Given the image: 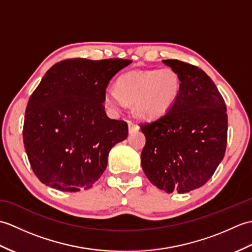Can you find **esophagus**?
I'll list each match as a JSON object with an SVG mask.
<instances>
[{
	"mask_svg": "<svg viewBox=\"0 0 252 252\" xmlns=\"http://www.w3.org/2000/svg\"><path fill=\"white\" fill-rule=\"evenodd\" d=\"M127 126H129V131L132 132L133 130H137L138 126L135 125V123H133L132 121H127Z\"/></svg>",
	"mask_w": 252,
	"mask_h": 252,
	"instance_id": "34e87169",
	"label": "esophagus"
}]
</instances>
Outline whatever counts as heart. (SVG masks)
Here are the masks:
<instances>
[{
    "label": "heart",
    "mask_w": 252,
    "mask_h": 252,
    "mask_svg": "<svg viewBox=\"0 0 252 252\" xmlns=\"http://www.w3.org/2000/svg\"><path fill=\"white\" fill-rule=\"evenodd\" d=\"M181 79L173 69L135 70L118 79L115 89H107V108L118 112L126 103H134L136 115L144 119L162 117L172 108L181 93Z\"/></svg>",
    "instance_id": "obj_1"
}]
</instances>
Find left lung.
<instances>
[{"mask_svg":"<svg viewBox=\"0 0 252 252\" xmlns=\"http://www.w3.org/2000/svg\"><path fill=\"white\" fill-rule=\"evenodd\" d=\"M163 63L179 74L181 93L167 114L140 125L146 136L142 167L158 189L184 194L205 185L225 155L226 106L200 68L178 60Z\"/></svg>","mask_w":252,"mask_h":252,"instance_id":"left-lung-1","label":"left lung"}]
</instances>
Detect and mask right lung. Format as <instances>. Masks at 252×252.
I'll return each instance as SVG.
<instances>
[{"label":"right lung","instance_id":"add662e5","mask_svg":"<svg viewBox=\"0 0 252 252\" xmlns=\"http://www.w3.org/2000/svg\"><path fill=\"white\" fill-rule=\"evenodd\" d=\"M132 61L68 58L47 70L26 108L23 137L42 183L62 191L92 187L110 149L127 136V123L106 115L110 79Z\"/></svg>","mask_w":252,"mask_h":252}]
</instances>
